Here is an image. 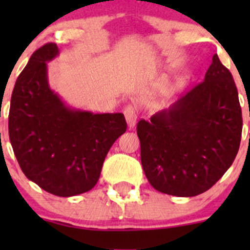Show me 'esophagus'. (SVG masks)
<instances>
[{
	"mask_svg": "<svg viewBox=\"0 0 250 250\" xmlns=\"http://www.w3.org/2000/svg\"><path fill=\"white\" fill-rule=\"evenodd\" d=\"M125 121H127V125L129 127V129H133L137 125V110L133 105H128L125 106Z\"/></svg>",
	"mask_w": 250,
	"mask_h": 250,
	"instance_id": "esophagus-1",
	"label": "esophagus"
}]
</instances>
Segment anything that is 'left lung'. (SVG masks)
<instances>
[{"label": "left lung", "mask_w": 250, "mask_h": 250, "mask_svg": "<svg viewBox=\"0 0 250 250\" xmlns=\"http://www.w3.org/2000/svg\"><path fill=\"white\" fill-rule=\"evenodd\" d=\"M144 173L153 188L178 197L209 190L239 148L242 110L231 72L214 54L204 81L137 127Z\"/></svg>", "instance_id": "8db88e82"}]
</instances>
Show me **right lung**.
Segmentation results:
<instances>
[{"instance_id":"right-lung-1","label":"right lung","mask_w":250,"mask_h":250,"mask_svg":"<svg viewBox=\"0 0 250 250\" xmlns=\"http://www.w3.org/2000/svg\"><path fill=\"white\" fill-rule=\"evenodd\" d=\"M58 55L54 43L31 55L12 93L8 130L26 178L52 195L71 197L94 188L127 123L121 112L93 113L67 105L48 81V62Z\"/></svg>"}]
</instances>
